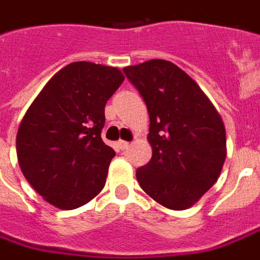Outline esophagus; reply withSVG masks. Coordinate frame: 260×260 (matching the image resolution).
Listing matches in <instances>:
<instances>
[{"label": "esophagus", "mask_w": 260, "mask_h": 260, "mask_svg": "<svg viewBox=\"0 0 260 260\" xmlns=\"http://www.w3.org/2000/svg\"><path fill=\"white\" fill-rule=\"evenodd\" d=\"M128 146H130V143H128V141H124V140L117 141V147H119L120 150H126Z\"/></svg>", "instance_id": "1"}]
</instances>
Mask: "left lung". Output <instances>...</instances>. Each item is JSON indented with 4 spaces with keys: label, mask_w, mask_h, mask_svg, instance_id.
Wrapping results in <instances>:
<instances>
[{
    "label": "left lung",
    "mask_w": 260,
    "mask_h": 260,
    "mask_svg": "<svg viewBox=\"0 0 260 260\" xmlns=\"http://www.w3.org/2000/svg\"><path fill=\"white\" fill-rule=\"evenodd\" d=\"M150 116L151 160L136 171L143 191L162 207L191 208L212 187L226 157L225 126L194 79L164 59L123 69Z\"/></svg>",
    "instance_id": "left-lung-1"
}]
</instances>
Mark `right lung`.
<instances>
[{"label": "right lung", "mask_w": 260, "mask_h": 260, "mask_svg": "<svg viewBox=\"0 0 260 260\" xmlns=\"http://www.w3.org/2000/svg\"><path fill=\"white\" fill-rule=\"evenodd\" d=\"M124 76L113 66L73 62L55 73L25 113L17 155L45 201L75 209L99 194L116 155L102 140L105 106Z\"/></svg>", "instance_id": "1"}]
</instances>
